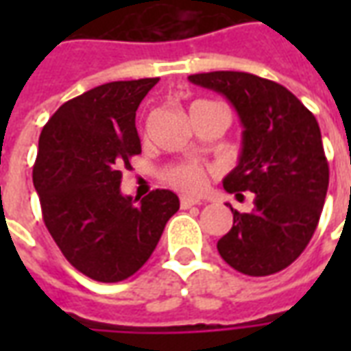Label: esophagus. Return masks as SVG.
Listing matches in <instances>:
<instances>
[{
    "mask_svg": "<svg viewBox=\"0 0 351 351\" xmlns=\"http://www.w3.org/2000/svg\"><path fill=\"white\" fill-rule=\"evenodd\" d=\"M193 205H199V199H191V197H180V206L182 208H190Z\"/></svg>",
    "mask_w": 351,
    "mask_h": 351,
    "instance_id": "esophagus-1",
    "label": "esophagus"
}]
</instances>
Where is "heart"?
<instances>
[{
    "label": "heart",
    "mask_w": 351,
    "mask_h": 351,
    "mask_svg": "<svg viewBox=\"0 0 351 351\" xmlns=\"http://www.w3.org/2000/svg\"><path fill=\"white\" fill-rule=\"evenodd\" d=\"M165 182L184 193H197L205 184V169L197 163H180L165 169L163 173Z\"/></svg>",
    "instance_id": "obj_1"
}]
</instances>
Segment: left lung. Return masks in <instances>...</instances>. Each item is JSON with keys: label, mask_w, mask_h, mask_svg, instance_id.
I'll return each mask as SVG.
<instances>
[{"label": "left lung", "mask_w": 351, "mask_h": 351, "mask_svg": "<svg viewBox=\"0 0 351 351\" xmlns=\"http://www.w3.org/2000/svg\"><path fill=\"white\" fill-rule=\"evenodd\" d=\"M190 82L226 95L243 123V150L223 188L254 193L252 213H233L218 252L235 271L269 276L306 248L322 216L329 165L314 114L278 82L243 71L190 75Z\"/></svg>", "instance_id": "8db88e82"}]
</instances>
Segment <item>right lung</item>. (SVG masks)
<instances>
[{"instance_id":"add662e5","label":"right lung","mask_w":351,"mask_h":351,"mask_svg":"<svg viewBox=\"0 0 351 351\" xmlns=\"http://www.w3.org/2000/svg\"><path fill=\"white\" fill-rule=\"evenodd\" d=\"M160 79L107 82L73 97L39 137L34 186L65 259L97 282H122L152 256L180 201L169 190L122 195L123 167L141 154L135 112Z\"/></svg>"}]
</instances>
